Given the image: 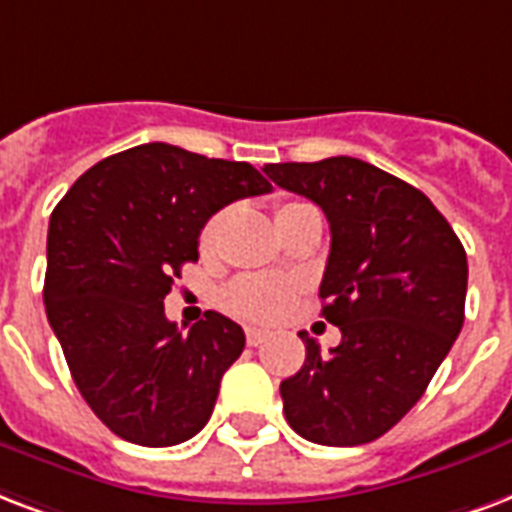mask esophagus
I'll return each instance as SVG.
<instances>
[{"mask_svg": "<svg viewBox=\"0 0 512 512\" xmlns=\"http://www.w3.org/2000/svg\"><path fill=\"white\" fill-rule=\"evenodd\" d=\"M267 331H261V328H253L248 326L245 328V342L251 344V347H259L261 342H267Z\"/></svg>", "mask_w": 512, "mask_h": 512, "instance_id": "esophagus-1", "label": "esophagus"}]
</instances>
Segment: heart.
Wrapping results in <instances>:
<instances>
[{
	"label": "heart",
	"mask_w": 512,
	"mask_h": 512,
	"mask_svg": "<svg viewBox=\"0 0 512 512\" xmlns=\"http://www.w3.org/2000/svg\"><path fill=\"white\" fill-rule=\"evenodd\" d=\"M304 202H283L277 213L293 211ZM224 213H216L200 232V251L211 253L216 248V240H219V232L224 227ZM293 283L288 280H280V277H267V275H243L237 277L235 283H229V288L221 293V304L224 310H229L237 318L248 320H275L280 318L288 304L293 299Z\"/></svg>",
	"instance_id": "obj_1"
}]
</instances>
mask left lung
<instances>
[{"label":"left lung","mask_w":512,"mask_h":512,"mask_svg":"<svg viewBox=\"0 0 512 512\" xmlns=\"http://www.w3.org/2000/svg\"><path fill=\"white\" fill-rule=\"evenodd\" d=\"M323 208L331 253L323 318L342 342L280 382L288 425L320 446L376 441L406 417L465 323V248L425 194L355 157L264 165Z\"/></svg>","instance_id":"left-lung-1"}]
</instances>
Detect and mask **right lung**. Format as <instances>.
Segmentation results:
<instances>
[{
    "label": "right lung",
    "instance_id": "right-lung-1",
    "mask_svg": "<svg viewBox=\"0 0 512 512\" xmlns=\"http://www.w3.org/2000/svg\"><path fill=\"white\" fill-rule=\"evenodd\" d=\"M272 186L248 162L141 144L95 162L55 205L45 310L71 379L114 435L176 446L211 419L243 328L205 312L189 334L162 301L197 261L200 229L224 205Z\"/></svg>",
    "mask_w": 512,
    "mask_h": 512
}]
</instances>
